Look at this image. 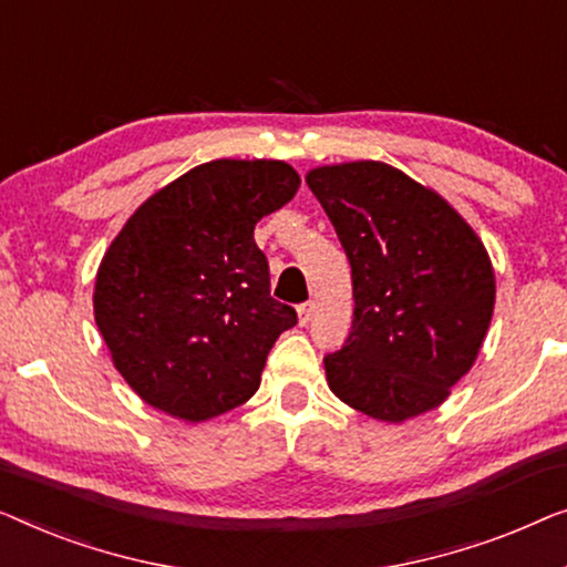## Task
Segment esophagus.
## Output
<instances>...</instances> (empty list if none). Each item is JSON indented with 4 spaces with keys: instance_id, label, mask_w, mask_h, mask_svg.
I'll list each match as a JSON object with an SVG mask.
<instances>
[{
    "instance_id": "esophagus-1",
    "label": "esophagus",
    "mask_w": 567,
    "mask_h": 567,
    "mask_svg": "<svg viewBox=\"0 0 567 567\" xmlns=\"http://www.w3.org/2000/svg\"><path fill=\"white\" fill-rule=\"evenodd\" d=\"M310 316H313V306H310V302H302V306H298V321H300V326H308Z\"/></svg>"
}]
</instances>
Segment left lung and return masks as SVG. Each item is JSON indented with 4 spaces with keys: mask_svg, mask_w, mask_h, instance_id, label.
I'll return each instance as SVG.
<instances>
[{
    "mask_svg": "<svg viewBox=\"0 0 567 567\" xmlns=\"http://www.w3.org/2000/svg\"><path fill=\"white\" fill-rule=\"evenodd\" d=\"M349 267L354 321L323 357L329 388L378 421L440 405L473 367L491 326L488 251L450 203L380 162L308 172Z\"/></svg>",
    "mask_w": 567,
    "mask_h": 567,
    "instance_id": "8db88e82",
    "label": "left lung"
}]
</instances>
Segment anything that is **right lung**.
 <instances>
[{
	"mask_svg": "<svg viewBox=\"0 0 567 567\" xmlns=\"http://www.w3.org/2000/svg\"><path fill=\"white\" fill-rule=\"evenodd\" d=\"M298 187L285 162L218 158L151 195L110 244L94 321L148 405L205 421L257 393L269 349L298 313L269 295L254 226Z\"/></svg>",
	"mask_w": 567,
	"mask_h": 567,
	"instance_id": "add662e5",
	"label": "right lung"
}]
</instances>
